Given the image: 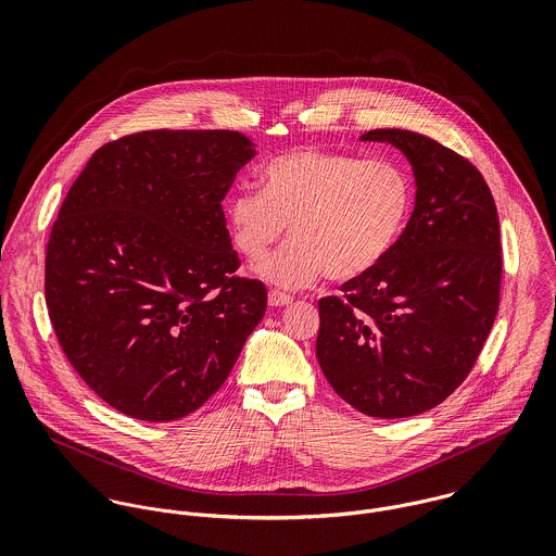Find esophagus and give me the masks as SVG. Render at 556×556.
I'll use <instances>...</instances> for the list:
<instances>
[{
    "instance_id": "esophagus-1",
    "label": "esophagus",
    "mask_w": 556,
    "mask_h": 556,
    "mask_svg": "<svg viewBox=\"0 0 556 556\" xmlns=\"http://www.w3.org/2000/svg\"><path fill=\"white\" fill-rule=\"evenodd\" d=\"M267 302H269V306L280 308V306H289V304H293V298H291V295H287V293H280V291H269Z\"/></svg>"
}]
</instances>
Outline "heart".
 <instances>
[{"instance_id": "1", "label": "heart", "mask_w": 556, "mask_h": 556, "mask_svg": "<svg viewBox=\"0 0 556 556\" xmlns=\"http://www.w3.org/2000/svg\"><path fill=\"white\" fill-rule=\"evenodd\" d=\"M258 179L263 192L229 199V233L239 254L258 263L291 225L295 239L261 267L285 289L308 287L323 271L333 282L366 276L392 252L410 214V179L392 160L304 148L269 160Z\"/></svg>"}]
</instances>
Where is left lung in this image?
Instances as JSON below:
<instances>
[{"label": "left lung", "mask_w": 556, "mask_h": 556, "mask_svg": "<svg viewBox=\"0 0 556 556\" xmlns=\"http://www.w3.org/2000/svg\"><path fill=\"white\" fill-rule=\"evenodd\" d=\"M362 139L410 160L415 210L372 271L318 300L317 359L353 408L400 419L441 404L476 366L498 311V216L476 164L443 143L400 128Z\"/></svg>", "instance_id": "left-lung-1"}]
</instances>
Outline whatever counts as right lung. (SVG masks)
Wrapping results in <instances>:
<instances>
[{"label": "right lung", "instance_id": "add662e5", "mask_svg": "<svg viewBox=\"0 0 556 556\" xmlns=\"http://www.w3.org/2000/svg\"><path fill=\"white\" fill-rule=\"evenodd\" d=\"M252 156L238 130H143L96 150L71 186L47 241V311L119 413L173 421L203 406L265 315L223 212Z\"/></svg>", "mask_w": 556, "mask_h": 556}]
</instances>
